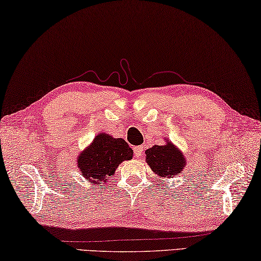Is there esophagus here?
<instances>
[{
    "label": "esophagus",
    "mask_w": 261,
    "mask_h": 261,
    "mask_svg": "<svg viewBox=\"0 0 261 261\" xmlns=\"http://www.w3.org/2000/svg\"><path fill=\"white\" fill-rule=\"evenodd\" d=\"M143 150H144L143 146H136V147L134 148L135 154H136V156H137V158H140V156L143 155Z\"/></svg>",
    "instance_id": "1"
}]
</instances>
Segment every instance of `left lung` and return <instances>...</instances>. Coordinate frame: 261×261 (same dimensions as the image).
Masks as SVG:
<instances>
[{
	"instance_id": "1",
	"label": "left lung",
	"mask_w": 261,
	"mask_h": 261,
	"mask_svg": "<svg viewBox=\"0 0 261 261\" xmlns=\"http://www.w3.org/2000/svg\"><path fill=\"white\" fill-rule=\"evenodd\" d=\"M146 163L154 174L160 177H173L182 173L186 158L171 142L165 145H154L145 151Z\"/></svg>"
}]
</instances>
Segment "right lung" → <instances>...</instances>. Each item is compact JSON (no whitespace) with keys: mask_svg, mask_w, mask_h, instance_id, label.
Here are the masks:
<instances>
[{"mask_svg":"<svg viewBox=\"0 0 261 261\" xmlns=\"http://www.w3.org/2000/svg\"><path fill=\"white\" fill-rule=\"evenodd\" d=\"M134 155L125 140L114 138L108 134H98L93 143L77 156V168L80 174L92 185L108 182L116 168L124 160Z\"/></svg>","mask_w":261,"mask_h":261,"instance_id":"add662e5","label":"right lung"}]
</instances>
